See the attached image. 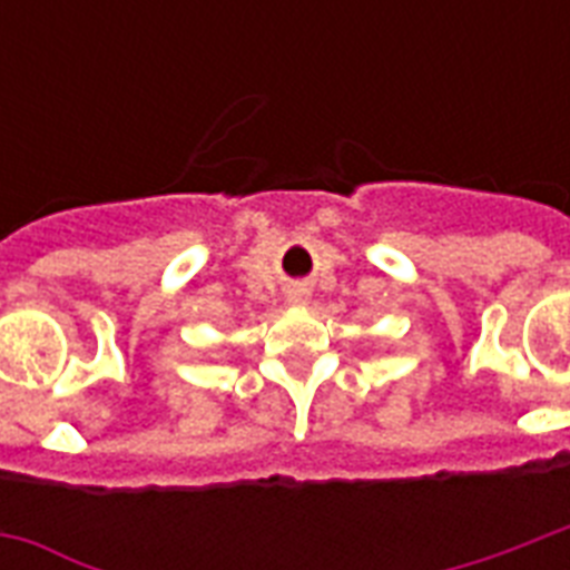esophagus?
<instances>
[{
    "label": "esophagus",
    "mask_w": 570,
    "mask_h": 570,
    "mask_svg": "<svg viewBox=\"0 0 570 570\" xmlns=\"http://www.w3.org/2000/svg\"><path fill=\"white\" fill-rule=\"evenodd\" d=\"M286 302L289 304H295V307H304V304L311 302V289H307V286H289V289H286Z\"/></svg>",
    "instance_id": "esophagus-1"
}]
</instances>
